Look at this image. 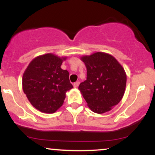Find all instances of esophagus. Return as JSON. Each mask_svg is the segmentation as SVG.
<instances>
[{"label": "esophagus", "instance_id": "34e87169", "mask_svg": "<svg viewBox=\"0 0 155 155\" xmlns=\"http://www.w3.org/2000/svg\"><path fill=\"white\" fill-rule=\"evenodd\" d=\"M79 81H76V82L74 84V87L75 88H77L78 87H79Z\"/></svg>", "mask_w": 155, "mask_h": 155}]
</instances>
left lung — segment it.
I'll return each instance as SVG.
<instances>
[{"mask_svg":"<svg viewBox=\"0 0 155 155\" xmlns=\"http://www.w3.org/2000/svg\"><path fill=\"white\" fill-rule=\"evenodd\" d=\"M87 68V80L79 90L90 110L97 114L111 111L123 97L127 82L124 68L111 54L97 51L80 58Z\"/></svg>","mask_w":155,"mask_h":155,"instance_id":"obj_1","label":"left lung"}]
</instances>
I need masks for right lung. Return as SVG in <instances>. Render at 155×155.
<instances>
[{
  "mask_svg": "<svg viewBox=\"0 0 155 155\" xmlns=\"http://www.w3.org/2000/svg\"><path fill=\"white\" fill-rule=\"evenodd\" d=\"M67 57L52 53L33 59L22 76V90L33 107L41 112L54 113L63 106L65 94L74 87L69 73L61 68Z\"/></svg>",
  "mask_w": 155,
  "mask_h": 155,
  "instance_id": "right-lung-1",
  "label": "right lung"
}]
</instances>
